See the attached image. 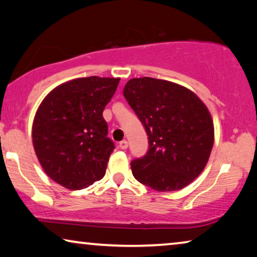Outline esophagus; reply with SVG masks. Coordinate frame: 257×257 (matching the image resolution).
Here are the masks:
<instances>
[{
  "instance_id": "esophagus-1",
  "label": "esophagus",
  "mask_w": 257,
  "mask_h": 257,
  "mask_svg": "<svg viewBox=\"0 0 257 257\" xmlns=\"http://www.w3.org/2000/svg\"><path fill=\"white\" fill-rule=\"evenodd\" d=\"M127 147H128V142L126 140H123V141L119 142V148L120 149H126Z\"/></svg>"
}]
</instances>
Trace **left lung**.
Wrapping results in <instances>:
<instances>
[{
	"label": "left lung",
	"mask_w": 257,
	"mask_h": 257,
	"mask_svg": "<svg viewBox=\"0 0 257 257\" xmlns=\"http://www.w3.org/2000/svg\"><path fill=\"white\" fill-rule=\"evenodd\" d=\"M123 93L149 142L147 154L131 162L136 179L159 192L191 184L214 146V123L206 104L184 86L149 77L128 80Z\"/></svg>",
	"instance_id": "1"
}]
</instances>
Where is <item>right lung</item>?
<instances>
[{
	"instance_id": "obj_1",
	"label": "right lung",
	"mask_w": 257,
	"mask_h": 257,
	"mask_svg": "<svg viewBox=\"0 0 257 257\" xmlns=\"http://www.w3.org/2000/svg\"><path fill=\"white\" fill-rule=\"evenodd\" d=\"M120 78L87 77L64 82L35 113L33 147L43 171L63 187L78 191L103 178L115 149L102 112Z\"/></svg>"
}]
</instances>
